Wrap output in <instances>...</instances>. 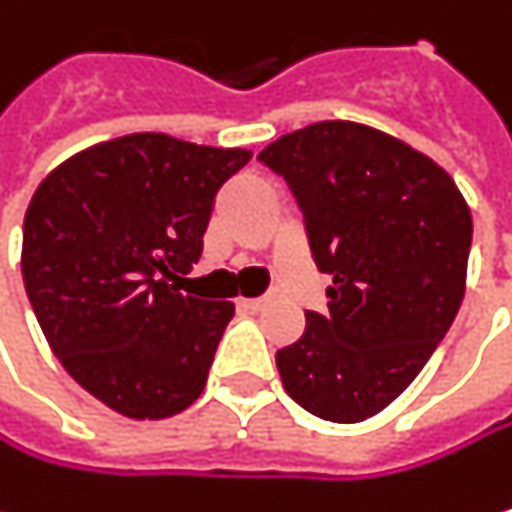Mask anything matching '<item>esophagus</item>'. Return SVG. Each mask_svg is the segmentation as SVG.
Returning <instances> with one entry per match:
<instances>
[{
  "mask_svg": "<svg viewBox=\"0 0 512 512\" xmlns=\"http://www.w3.org/2000/svg\"><path fill=\"white\" fill-rule=\"evenodd\" d=\"M267 306V297H242L239 300V309L242 312H261Z\"/></svg>",
  "mask_w": 512,
  "mask_h": 512,
  "instance_id": "esophagus-1",
  "label": "esophagus"
}]
</instances>
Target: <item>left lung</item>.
<instances>
[{
    "instance_id": "1",
    "label": "left lung",
    "mask_w": 512,
    "mask_h": 512,
    "mask_svg": "<svg viewBox=\"0 0 512 512\" xmlns=\"http://www.w3.org/2000/svg\"><path fill=\"white\" fill-rule=\"evenodd\" d=\"M258 160L288 181L315 267L334 279L327 312H306L276 352L285 391L324 422L385 410L452 327L473 221L443 166L382 130L321 121Z\"/></svg>"
}]
</instances>
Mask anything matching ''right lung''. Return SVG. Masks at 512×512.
<instances>
[{"label": "right lung", "instance_id": "right-lung-1", "mask_svg": "<svg viewBox=\"0 0 512 512\" xmlns=\"http://www.w3.org/2000/svg\"><path fill=\"white\" fill-rule=\"evenodd\" d=\"M251 160L166 133L99 142L60 163L23 218L20 270L66 373L127 419L188 410L233 318L230 300L181 294L215 194Z\"/></svg>", "mask_w": 512, "mask_h": 512}]
</instances>
